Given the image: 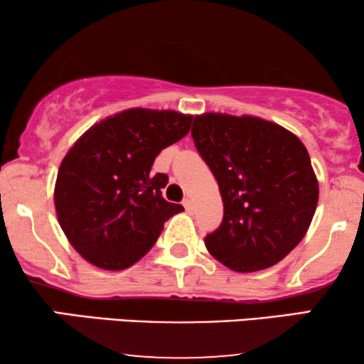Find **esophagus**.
Returning <instances> with one entry per match:
<instances>
[{
	"instance_id": "1",
	"label": "esophagus",
	"mask_w": 364,
	"mask_h": 364,
	"mask_svg": "<svg viewBox=\"0 0 364 364\" xmlns=\"http://www.w3.org/2000/svg\"><path fill=\"white\" fill-rule=\"evenodd\" d=\"M182 205H183V208H186V210H187L188 213H192V210H193V203H192L191 198H186V200L182 202Z\"/></svg>"
}]
</instances>
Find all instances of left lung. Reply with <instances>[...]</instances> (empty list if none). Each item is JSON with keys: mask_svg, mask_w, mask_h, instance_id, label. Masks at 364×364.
<instances>
[{"mask_svg": "<svg viewBox=\"0 0 364 364\" xmlns=\"http://www.w3.org/2000/svg\"><path fill=\"white\" fill-rule=\"evenodd\" d=\"M192 139L218 182L223 220L203 238L233 272L263 270L305 237L318 203L306 147L275 122L252 116H196Z\"/></svg>", "mask_w": 364, "mask_h": 364, "instance_id": "8db88e82", "label": "left lung"}]
</instances>
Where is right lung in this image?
<instances>
[{"instance_id":"1","label":"right lung","mask_w":364,"mask_h":364,"mask_svg":"<svg viewBox=\"0 0 364 364\" xmlns=\"http://www.w3.org/2000/svg\"><path fill=\"white\" fill-rule=\"evenodd\" d=\"M192 116L127 109L82 134L63 159L54 187L59 225L89 263L124 270L151 250L168 218L182 212L167 202L166 173L156 157L191 131Z\"/></svg>"}]
</instances>
